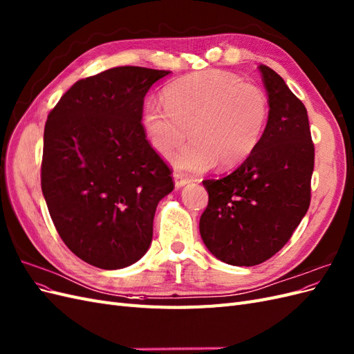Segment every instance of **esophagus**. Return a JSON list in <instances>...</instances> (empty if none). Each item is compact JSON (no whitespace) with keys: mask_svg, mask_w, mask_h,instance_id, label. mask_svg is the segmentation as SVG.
<instances>
[{"mask_svg":"<svg viewBox=\"0 0 354 354\" xmlns=\"http://www.w3.org/2000/svg\"><path fill=\"white\" fill-rule=\"evenodd\" d=\"M173 177H174L176 189H180V187L186 186L187 183H190V178H189V177H185V176L181 174V173H174V174H173Z\"/></svg>","mask_w":354,"mask_h":354,"instance_id":"34e87169","label":"esophagus"}]
</instances>
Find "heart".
<instances>
[{"instance_id":"b5f03b06","label":"heart","mask_w":354,"mask_h":354,"mask_svg":"<svg viewBox=\"0 0 354 354\" xmlns=\"http://www.w3.org/2000/svg\"><path fill=\"white\" fill-rule=\"evenodd\" d=\"M269 120V100L254 84L221 71L187 75L167 85L164 104L149 100L143 128L159 155H169L178 169L201 171L216 162L230 168L248 159L259 146Z\"/></svg>"}]
</instances>
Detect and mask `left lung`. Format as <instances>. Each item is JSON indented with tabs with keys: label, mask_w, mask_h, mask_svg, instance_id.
I'll use <instances>...</instances> for the list:
<instances>
[{
	"label": "left lung",
	"mask_w": 354,
	"mask_h": 354,
	"mask_svg": "<svg viewBox=\"0 0 354 354\" xmlns=\"http://www.w3.org/2000/svg\"><path fill=\"white\" fill-rule=\"evenodd\" d=\"M259 69L269 100L259 146L229 176L202 181L208 190L202 241L232 266H257L281 251L312 198L315 145L306 106L273 69Z\"/></svg>",
	"instance_id": "8db88e82"
}]
</instances>
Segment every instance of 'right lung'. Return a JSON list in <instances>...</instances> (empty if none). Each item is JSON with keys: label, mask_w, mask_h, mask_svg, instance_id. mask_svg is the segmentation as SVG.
<instances>
[{"label": "right lung", "mask_w": 354, "mask_h": 354, "mask_svg": "<svg viewBox=\"0 0 354 354\" xmlns=\"http://www.w3.org/2000/svg\"><path fill=\"white\" fill-rule=\"evenodd\" d=\"M169 71L118 66L75 82L48 113L41 189L68 248L104 270L140 260L171 169L146 138L145 95Z\"/></svg>", "instance_id": "right-lung-1"}]
</instances>
